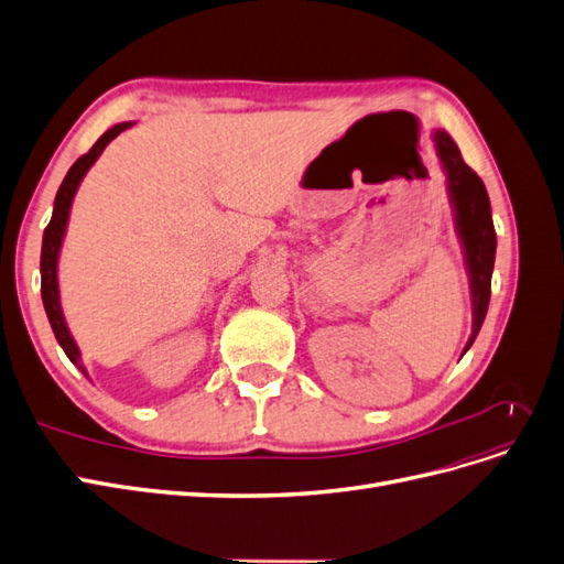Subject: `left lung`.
I'll list each match as a JSON object with an SVG mask.
<instances>
[{"label": "left lung", "instance_id": "8db88e82", "mask_svg": "<svg viewBox=\"0 0 564 564\" xmlns=\"http://www.w3.org/2000/svg\"><path fill=\"white\" fill-rule=\"evenodd\" d=\"M437 158L447 174V193L454 209V226L458 232L460 247H464L466 268L470 278V299H473V332L464 352L473 346L480 332L491 294V270L497 259V232H494L489 195L482 178L460 158L456 143L447 131L437 129L433 133Z\"/></svg>", "mask_w": 564, "mask_h": 564}]
</instances>
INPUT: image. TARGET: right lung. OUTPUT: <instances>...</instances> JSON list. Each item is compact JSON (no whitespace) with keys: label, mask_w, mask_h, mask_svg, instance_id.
<instances>
[{"label":"right lung","mask_w":564,"mask_h":564,"mask_svg":"<svg viewBox=\"0 0 564 564\" xmlns=\"http://www.w3.org/2000/svg\"><path fill=\"white\" fill-rule=\"evenodd\" d=\"M133 122H122L110 127L100 139L94 143V148L82 155L73 166L70 172L65 174L56 199H54V214H51L48 226L44 230L42 237V259H40V272H42V301H44V311L48 317L51 329H54V336L61 344V348L65 350V355L70 357V362L82 369L84 377H87V369L82 365V352L75 344V338L67 329L65 317H63V308H61V294H58V256H61V245L65 237V228H67V218H70V207H73V197L77 193V187L84 178V174L89 172L94 166V162L100 158V152L106 150V145L115 139V135L122 133L124 129H129Z\"/></svg>","instance_id":"add662e5"}]
</instances>
